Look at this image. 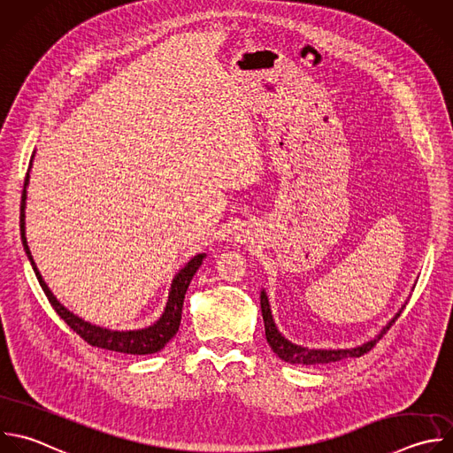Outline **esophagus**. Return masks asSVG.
<instances>
[{"label": "esophagus", "instance_id": "esophagus-1", "mask_svg": "<svg viewBox=\"0 0 453 453\" xmlns=\"http://www.w3.org/2000/svg\"><path fill=\"white\" fill-rule=\"evenodd\" d=\"M244 237H246V235H242V234H237V237H235V239H237V241H241V242H242V241H246V239H244Z\"/></svg>", "mask_w": 453, "mask_h": 453}]
</instances>
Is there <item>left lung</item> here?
<instances>
[{
	"label": "left lung",
	"mask_w": 453,
	"mask_h": 453,
	"mask_svg": "<svg viewBox=\"0 0 453 453\" xmlns=\"http://www.w3.org/2000/svg\"><path fill=\"white\" fill-rule=\"evenodd\" d=\"M260 308H262V317H264V326H265V338L271 345V349L287 363L292 365H326V363H333V361H340L345 357H359L365 352H368L384 334L386 331L395 324V320L400 317L402 310L405 308V304L398 310V313L380 329V333L370 340L365 342L359 347H352V349H308L297 343H292L290 340H287L276 327L273 313H271V304L267 299L265 290L260 292Z\"/></svg>",
	"instance_id": "left-lung-1"
}]
</instances>
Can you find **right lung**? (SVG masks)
I'll use <instances>...</instances> for the list:
<instances>
[{
  "label": "right lung",
  "mask_w": 453,
  "mask_h": 453,
  "mask_svg": "<svg viewBox=\"0 0 453 453\" xmlns=\"http://www.w3.org/2000/svg\"><path fill=\"white\" fill-rule=\"evenodd\" d=\"M32 168V163H30ZM30 184V170L27 173L25 179V189H23V196H21V241L25 246V251L32 262V267L37 274V280L44 290V294L48 296L51 306L55 308V311L60 315V319H64L67 322V326L80 334L87 343L94 345V347H101V349H108V350H115V352H124V354H154L157 350H161L179 331L180 326V319H182V306H184V296L186 290L195 276V273L198 271V267L202 265L205 253H200L196 257H193L173 278L172 281V288L168 294V301H166V308L163 311V315L159 317V320H156L152 326L143 327V329H133V331H111L96 324H90L83 319H80L78 315H74L73 311H69L50 290V287L46 285V281L42 280V274L39 273L32 251L28 248V241H27V221H25V209H27V188Z\"/></svg>",
  "instance_id": "1"
}]
</instances>
